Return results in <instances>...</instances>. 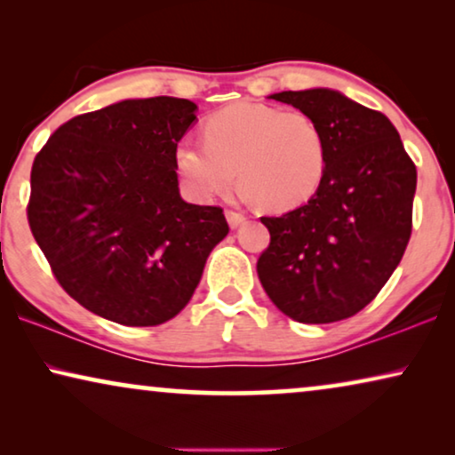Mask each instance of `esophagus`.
<instances>
[{
	"label": "esophagus",
	"instance_id": "34e87169",
	"mask_svg": "<svg viewBox=\"0 0 455 455\" xmlns=\"http://www.w3.org/2000/svg\"><path fill=\"white\" fill-rule=\"evenodd\" d=\"M226 217H228V223H229V228H240L242 223L246 221V217L242 215V213H235V211H226Z\"/></svg>",
	"mask_w": 455,
	"mask_h": 455
}]
</instances>
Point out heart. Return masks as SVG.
Returning <instances> with one entry per match:
<instances>
[{
    "label": "heart",
    "instance_id": "1",
    "mask_svg": "<svg viewBox=\"0 0 455 455\" xmlns=\"http://www.w3.org/2000/svg\"><path fill=\"white\" fill-rule=\"evenodd\" d=\"M204 142L180 140L176 167L186 190L209 201L232 188L235 170L246 195L273 211L300 207L327 172V139L302 111L234 103L204 122Z\"/></svg>",
    "mask_w": 455,
    "mask_h": 455
}]
</instances>
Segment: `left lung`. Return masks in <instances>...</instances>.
<instances>
[{
    "mask_svg": "<svg viewBox=\"0 0 455 455\" xmlns=\"http://www.w3.org/2000/svg\"><path fill=\"white\" fill-rule=\"evenodd\" d=\"M269 99L313 117L327 139L325 178L310 201L260 217L271 234L257 273L271 302L298 323H335L375 298L412 234L416 165L381 111L331 89Z\"/></svg>",
    "mask_w": 455,
    "mask_h": 455,
    "instance_id": "obj_1",
    "label": "left lung"
}]
</instances>
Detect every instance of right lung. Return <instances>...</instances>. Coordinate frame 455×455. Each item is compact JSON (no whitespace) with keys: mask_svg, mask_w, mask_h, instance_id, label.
I'll return each mask as SVG.
<instances>
[{"mask_svg":"<svg viewBox=\"0 0 455 455\" xmlns=\"http://www.w3.org/2000/svg\"><path fill=\"white\" fill-rule=\"evenodd\" d=\"M196 105L126 99L72 117L30 172L28 226L61 288L86 310L153 327L182 310L229 228L180 196L176 153Z\"/></svg>","mask_w":455,"mask_h":455,"instance_id":"obj_1","label":"right lung"}]
</instances>
